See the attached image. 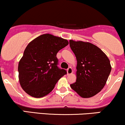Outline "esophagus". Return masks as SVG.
<instances>
[{"instance_id": "obj_1", "label": "esophagus", "mask_w": 125, "mask_h": 125, "mask_svg": "<svg viewBox=\"0 0 125 125\" xmlns=\"http://www.w3.org/2000/svg\"><path fill=\"white\" fill-rule=\"evenodd\" d=\"M72 72H73V70H72L71 67H69L68 69H67V74H72Z\"/></svg>"}]
</instances>
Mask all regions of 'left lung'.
I'll list each match as a JSON object with an SVG mask.
<instances>
[{
  "label": "left lung",
  "mask_w": 125,
  "mask_h": 125,
  "mask_svg": "<svg viewBox=\"0 0 125 125\" xmlns=\"http://www.w3.org/2000/svg\"><path fill=\"white\" fill-rule=\"evenodd\" d=\"M77 61V79L70 87L83 98L100 92L111 71L110 61L98 47L89 42L69 41Z\"/></svg>",
  "instance_id": "8db88e82"
}]
</instances>
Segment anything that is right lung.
<instances>
[{
	"instance_id": "obj_1",
	"label": "right lung",
	"mask_w": 125,
	"mask_h": 125,
	"mask_svg": "<svg viewBox=\"0 0 125 125\" xmlns=\"http://www.w3.org/2000/svg\"><path fill=\"white\" fill-rule=\"evenodd\" d=\"M68 41L51 34H43L28 43L18 67L22 88L35 98L51 93L58 81L67 72L58 66L56 54Z\"/></svg>"
}]
</instances>
